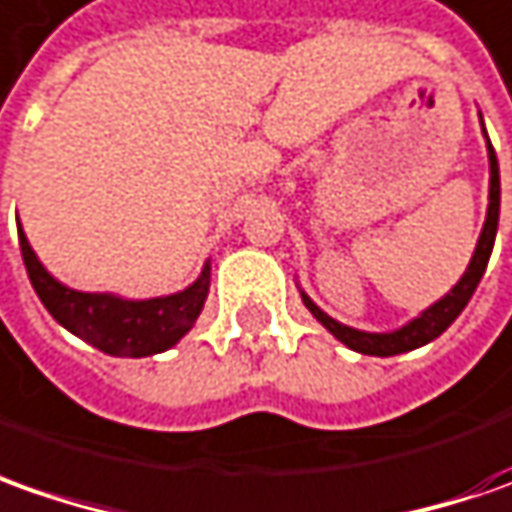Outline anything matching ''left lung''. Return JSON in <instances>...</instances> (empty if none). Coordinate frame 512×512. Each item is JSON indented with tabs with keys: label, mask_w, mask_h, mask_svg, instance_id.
Masks as SVG:
<instances>
[{
	"label": "left lung",
	"mask_w": 512,
	"mask_h": 512,
	"mask_svg": "<svg viewBox=\"0 0 512 512\" xmlns=\"http://www.w3.org/2000/svg\"><path fill=\"white\" fill-rule=\"evenodd\" d=\"M479 121H482V113H479ZM482 133H485L487 141V161H490V186H487V215L485 226L479 232V240H476V249H473V257L467 263L465 274L459 277V283L445 294L439 297L436 303H431L425 311H419L414 320H408L405 326L394 328V331H362V328H351L328 317L326 311L320 309L314 300H311L306 291L300 289V297H303V306L314 314V320L320 326H326L337 340L343 345H348L351 351L357 354H368V357H394V354H405V351H414V348H422V345L433 343L445 328L465 311L467 300L473 297V291L479 286L482 274L487 269V260H490V252H493V243H496V229H499V206H502V184H499V161H496V152H493V144L487 138L485 121H482Z\"/></svg>",
	"instance_id": "1"
}]
</instances>
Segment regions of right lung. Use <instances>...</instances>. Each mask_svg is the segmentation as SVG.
<instances>
[{
    "label": "right lung",
    "mask_w": 512,
    "mask_h": 512,
    "mask_svg": "<svg viewBox=\"0 0 512 512\" xmlns=\"http://www.w3.org/2000/svg\"><path fill=\"white\" fill-rule=\"evenodd\" d=\"M19 246L27 277L53 320L79 340L113 357H152L181 343V337H186L201 317L212 283V260H206L201 274L175 294L130 300L113 291H79L47 272L45 263L33 252L22 223Z\"/></svg>",
    "instance_id": "1"
}]
</instances>
